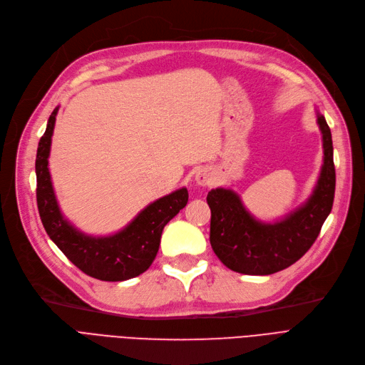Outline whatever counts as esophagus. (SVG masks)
I'll return each mask as SVG.
<instances>
[{
  "label": "esophagus",
  "mask_w": 365,
  "mask_h": 365,
  "mask_svg": "<svg viewBox=\"0 0 365 365\" xmlns=\"http://www.w3.org/2000/svg\"><path fill=\"white\" fill-rule=\"evenodd\" d=\"M195 180H196V182H197L199 185L207 187V185L211 184V175H210L208 170H199V172L196 173Z\"/></svg>",
  "instance_id": "obj_1"
}]
</instances>
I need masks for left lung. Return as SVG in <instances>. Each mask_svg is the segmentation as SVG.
<instances>
[{
	"label": "left lung",
	"instance_id": "1",
	"mask_svg": "<svg viewBox=\"0 0 365 365\" xmlns=\"http://www.w3.org/2000/svg\"><path fill=\"white\" fill-rule=\"evenodd\" d=\"M324 142V165L312 196L282 220L264 223L245 210L230 188L211 190L210 242L214 253L235 272L269 275L290 267L309 252L332 210L335 168L331 130L317 112Z\"/></svg>",
	"mask_w": 365,
	"mask_h": 365
}]
</instances>
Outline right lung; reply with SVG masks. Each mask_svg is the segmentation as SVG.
<instances>
[{
	"instance_id": "obj_1",
	"label": "right lung",
	"mask_w": 365,
	"mask_h": 365,
	"mask_svg": "<svg viewBox=\"0 0 365 365\" xmlns=\"http://www.w3.org/2000/svg\"><path fill=\"white\" fill-rule=\"evenodd\" d=\"M56 113L58 108L49 116L36 157L37 207L41 223L58 249L86 275L103 282L133 279L151 267L158 252L163 227L187 205V188L182 187L154 200L113 235H85L61 214L51 181L48 158Z\"/></svg>"
}]
</instances>
